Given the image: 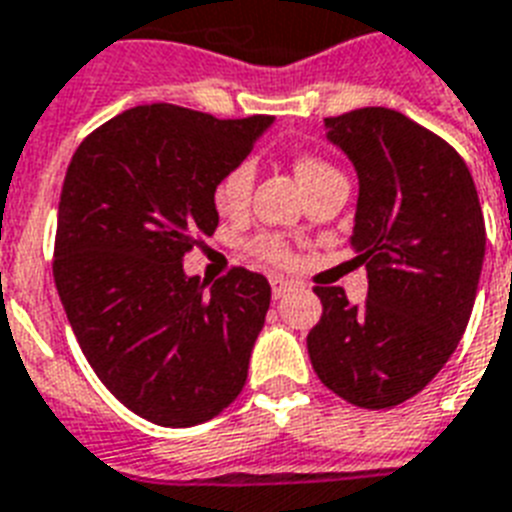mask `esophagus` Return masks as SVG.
<instances>
[{
    "label": "esophagus",
    "mask_w": 512,
    "mask_h": 512,
    "mask_svg": "<svg viewBox=\"0 0 512 512\" xmlns=\"http://www.w3.org/2000/svg\"><path fill=\"white\" fill-rule=\"evenodd\" d=\"M289 289H292V284H289L287 279H281V276H271V292L276 300H281L284 295H289Z\"/></svg>",
    "instance_id": "34e87169"
}]
</instances>
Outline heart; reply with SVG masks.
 I'll use <instances>...</instances> for the list:
<instances>
[{
  "label": "heart",
  "instance_id": "heart-1",
  "mask_svg": "<svg viewBox=\"0 0 512 512\" xmlns=\"http://www.w3.org/2000/svg\"><path fill=\"white\" fill-rule=\"evenodd\" d=\"M332 175H340V172H337L329 162L319 159V156H303V159L297 162V177H300V183H303L305 188ZM252 185H255V164H252V159H241V162L233 164L231 170L217 180L215 191H212V201H215L217 212H223V215H241V212L247 209L249 196H252ZM247 249L249 255H255L257 260H263V263H292V244H289L287 236H281V233H257V236L249 239Z\"/></svg>",
  "mask_w": 512,
  "mask_h": 512
}]
</instances>
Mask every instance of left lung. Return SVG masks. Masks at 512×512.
Returning <instances> with one entry per match:
<instances>
[{
	"label": "left lung",
	"instance_id": "8db88e82",
	"mask_svg": "<svg viewBox=\"0 0 512 512\" xmlns=\"http://www.w3.org/2000/svg\"><path fill=\"white\" fill-rule=\"evenodd\" d=\"M327 138L358 172L353 263L366 265L361 305L316 287L308 335L319 380L361 409L417 396L457 348L476 303L486 225L468 164L436 132L393 108L329 116Z\"/></svg>",
	"mask_w": 512,
	"mask_h": 512
}]
</instances>
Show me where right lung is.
<instances>
[{"label": "right lung", "instance_id": "1", "mask_svg": "<svg viewBox=\"0 0 512 512\" xmlns=\"http://www.w3.org/2000/svg\"><path fill=\"white\" fill-rule=\"evenodd\" d=\"M271 122L135 106L68 164L52 260L60 303L100 382L162 428L212 420L247 382L271 284L236 265L207 289L183 257L215 233V183Z\"/></svg>", "mask_w": 512, "mask_h": 512}]
</instances>
